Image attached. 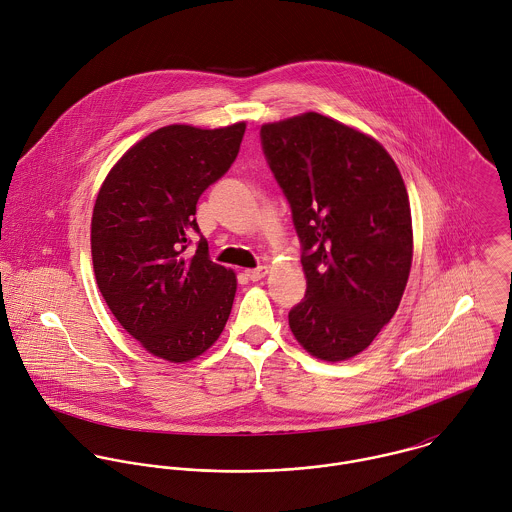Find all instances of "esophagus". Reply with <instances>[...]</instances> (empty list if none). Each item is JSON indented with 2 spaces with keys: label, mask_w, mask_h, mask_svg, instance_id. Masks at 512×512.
Listing matches in <instances>:
<instances>
[{
  "label": "esophagus",
  "mask_w": 512,
  "mask_h": 512,
  "mask_svg": "<svg viewBox=\"0 0 512 512\" xmlns=\"http://www.w3.org/2000/svg\"><path fill=\"white\" fill-rule=\"evenodd\" d=\"M246 274V278H250L252 282H258V280H262V278H266V274H268V266H258V268H252V270H246L244 272Z\"/></svg>",
  "instance_id": "34e87169"
}]
</instances>
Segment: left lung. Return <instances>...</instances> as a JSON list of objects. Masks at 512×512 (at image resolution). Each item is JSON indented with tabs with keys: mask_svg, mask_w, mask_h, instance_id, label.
Returning <instances> with one entry per match:
<instances>
[{
	"mask_svg": "<svg viewBox=\"0 0 512 512\" xmlns=\"http://www.w3.org/2000/svg\"><path fill=\"white\" fill-rule=\"evenodd\" d=\"M301 242L305 297L290 311L297 343L347 361L396 313L412 266V215L402 175L374 138L317 112L260 130Z\"/></svg>",
	"mask_w": 512,
	"mask_h": 512,
	"instance_id": "left-lung-1",
	"label": "left lung"
}]
</instances>
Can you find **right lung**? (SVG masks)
Instances as JSON below:
<instances>
[{
	"mask_svg": "<svg viewBox=\"0 0 512 512\" xmlns=\"http://www.w3.org/2000/svg\"><path fill=\"white\" fill-rule=\"evenodd\" d=\"M246 124H173L130 147L104 179L90 228L98 290L120 325L153 357L187 363L222 333L236 293L232 270L201 236L187 254L203 191L238 155Z\"/></svg>",
	"mask_w": 512,
	"mask_h": 512,
	"instance_id": "obj_1",
	"label": "right lung"
}]
</instances>
